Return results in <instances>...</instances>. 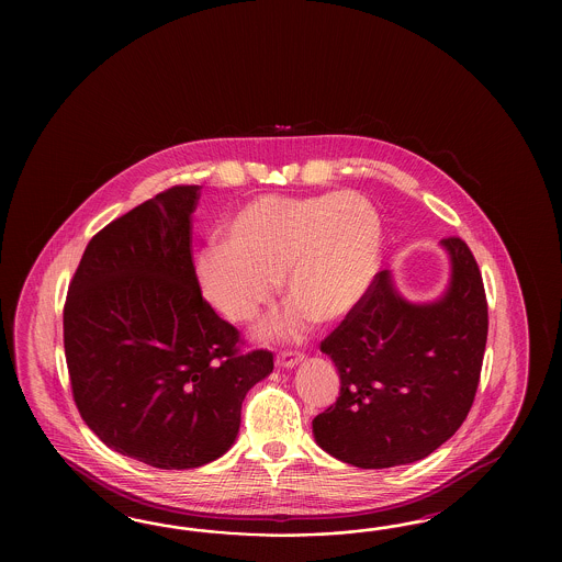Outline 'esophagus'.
Instances as JSON below:
<instances>
[{
	"mask_svg": "<svg viewBox=\"0 0 562 562\" xmlns=\"http://www.w3.org/2000/svg\"><path fill=\"white\" fill-rule=\"evenodd\" d=\"M303 355L301 352H294V350H286V352H280L278 357H276V364L278 367H282V369H292V367H296L299 362H303Z\"/></svg>",
	"mask_w": 562,
	"mask_h": 562,
	"instance_id": "esophagus-1",
	"label": "esophagus"
}]
</instances>
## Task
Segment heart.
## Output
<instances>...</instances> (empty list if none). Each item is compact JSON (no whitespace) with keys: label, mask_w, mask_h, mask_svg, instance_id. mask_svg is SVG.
<instances>
[{"label":"heart","mask_w":562,"mask_h":562,"mask_svg":"<svg viewBox=\"0 0 562 562\" xmlns=\"http://www.w3.org/2000/svg\"><path fill=\"white\" fill-rule=\"evenodd\" d=\"M383 226L374 205L352 191L290 198L261 195L207 240L195 257L205 301L233 322H251L280 276L294 301L261 327L263 338L292 340L308 325L338 322L367 296L379 272Z\"/></svg>","instance_id":"b5f03b06"}]
</instances>
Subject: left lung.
Segmentation results:
<instances>
[{
	"label": "left lung",
	"mask_w": 562,
	"mask_h": 562,
	"mask_svg": "<svg viewBox=\"0 0 562 562\" xmlns=\"http://www.w3.org/2000/svg\"><path fill=\"white\" fill-rule=\"evenodd\" d=\"M449 282L428 303L404 299L390 270L324 341L340 397L315 416L317 445L336 460L381 470L425 460L474 404L488 336L482 273L460 237L442 238Z\"/></svg>",
	"instance_id": "left-lung-1"
}]
</instances>
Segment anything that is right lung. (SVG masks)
<instances>
[{
  "instance_id": "right-lung-1",
  "label": "right lung",
  "mask_w": 562,
  "mask_h": 562,
  "mask_svg": "<svg viewBox=\"0 0 562 562\" xmlns=\"http://www.w3.org/2000/svg\"><path fill=\"white\" fill-rule=\"evenodd\" d=\"M200 186H177L106 224L86 247L64 306L74 402L106 447L160 470L200 468L237 439L268 350L202 299L191 259Z\"/></svg>"
}]
</instances>
